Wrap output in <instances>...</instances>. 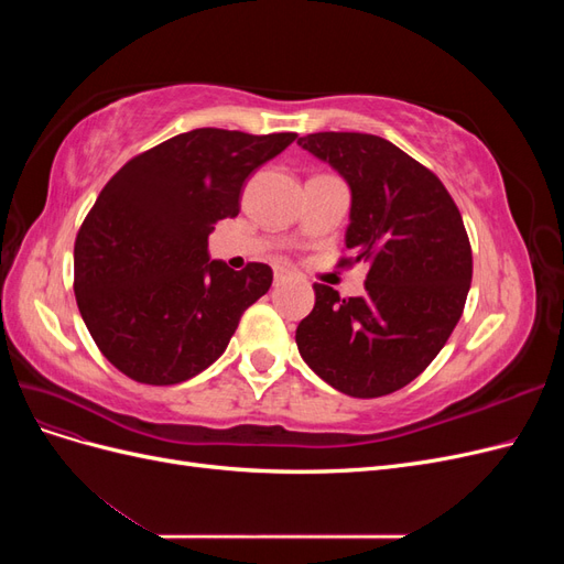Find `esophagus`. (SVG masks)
<instances>
[{"mask_svg": "<svg viewBox=\"0 0 564 564\" xmlns=\"http://www.w3.org/2000/svg\"><path fill=\"white\" fill-rule=\"evenodd\" d=\"M272 278H275V284H282L289 278V270L286 268H275V275H272Z\"/></svg>", "mask_w": 564, "mask_h": 564, "instance_id": "esophagus-1", "label": "esophagus"}]
</instances>
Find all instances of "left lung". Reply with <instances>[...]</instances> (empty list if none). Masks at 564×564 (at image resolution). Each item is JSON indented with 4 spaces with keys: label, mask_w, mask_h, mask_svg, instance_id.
<instances>
[{
    "label": "left lung",
    "mask_w": 564,
    "mask_h": 564,
    "mask_svg": "<svg viewBox=\"0 0 564 564\" xmlns=\"http://www.w3.org/2000/svg\"><path fill=\"white\" fill-rule=\"evenodd\" d=\"M299 145L350 185L340 265L369 263L365 296L315 284V308L296 329L299 352L350 398H381L412 383L464 313L473 251L464 218L429 166L371 133L322 131Z\"/></svg>",
    "instance_id": "8db88e82"
}]
</instances>
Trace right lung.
I'll return each mask as SVG.
<instances>
[{"mask_svg": "<svg viewBox=\"0 0 564 564\" xmlns=\"http://www.w3.org/2000/svg\"><path fill=\"white\" fill-rule=\"evenodd\" d=\"M294 141L296 133L193 129L106 183L75 240V296L98 350L124 377L174 386L224 355L272 270L209 261V232L240 214L253 169Z\"/></svg>", "mask_w": 564, "mask_h": 564, "instance_id": "right-lung-1", "label": "right lung"}]
</instances>
